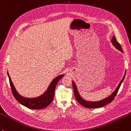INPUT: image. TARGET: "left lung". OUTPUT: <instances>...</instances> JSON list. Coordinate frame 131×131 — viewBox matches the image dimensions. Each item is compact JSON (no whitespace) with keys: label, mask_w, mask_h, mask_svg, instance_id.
Wrapping results in <instances>:
<instances>
[{"label":"left lung","mask_w":131,"mask_h":131,"mask_svg":"<svg viewBox=\"0 0 131 131\" xmlns=\"http://www.w3.org/2000/svg\"><path fill=\"white\" fill-rule=\"evenodd\" d=\"M111 42L112 43V45H113L117 50H119L121 52H123V50H122L121 45H120V43L117 41L116 38H115V36L112 37V40H111ZM125 74H126V71H125L124 75L123 76V79H122V81H120V82L119 83V85L117 86L116 89H115V90L114 91V93H112L110 96L107 97V98H105L104 99H102L100 101H98V102H89V101H85V100H84L80 96V95L79 94V93L78 91V89H77V88L75 84L74 83L73 81H72L74 95H75L77 101L79 103L82 105V106H83V107H86V108H99V107H103L104 106H106V104L111 103V102L114 100L115 96H116V95L117 93V92H118V90L120 88V85H121V84L123 82V81H124Z\"/></svg>","instance_id":"left-lung-1"}]
</instances>
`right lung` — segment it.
Masks as SVG:
<instances>
[{
	"mask_svg": "<svg viewBox=\"0 0 131 131\" xmlns=\"http://www.w3.org/2000/svg\"><path fill=\"white\" fill-rule=\"evenodd\" d=\"M7 74L9 78L12 93L15 98L23 106L30 109L33 110L44 108L52 103L53 100L54 95V91L56 85H57L58 81L63 77V75H60L54 79L52 82L50 83L47 91H45V93L41 96L35 98H26L21 96L18 94L12 82L11 78L9 76V74L7 73Z\"/></svg>",
	"mask_w": 131,
	"mask_h": 131,
	"instance_id": "1",
	"label": "right lung"
}]
</instances>
